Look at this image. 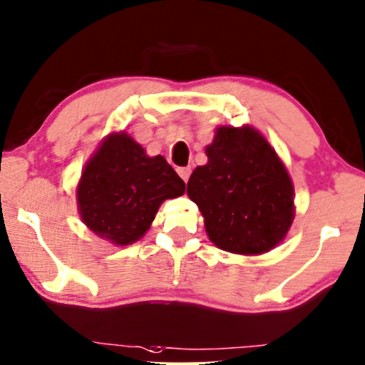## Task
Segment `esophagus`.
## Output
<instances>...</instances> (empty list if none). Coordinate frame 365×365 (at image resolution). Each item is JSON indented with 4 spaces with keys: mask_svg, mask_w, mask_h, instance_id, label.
I'll list each match as a JSON object with an SVG mask.
<instances>
[{
    "mask_svg": "<svg viewBox=\"0 0 365 365\" xmlns=\"http://www.w3.org/2000/svg\"><path fill=\"white\" fill-rule=\"evenodd\" d=\"M178 174L181 176V179L184 182L189 181V176H191V168H179Z\"/></svg>",
    "mask_w": 365,
    "mask_h": 365,
    "instance_id": "1",
    "label": "esophagus"
}]
</instances>
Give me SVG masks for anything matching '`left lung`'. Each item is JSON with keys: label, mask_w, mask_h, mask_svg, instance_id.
Returning <instances> with one entry per match:
<instances>
[{"label": "left lung", "mask_w": 365, "mask_h": 365, "mask_svg": "<svg viewBox=\"0 0 365 365\" xmlns=\"http://www.w3.org/2000/svg\"><path fill=\"white\" fill-rule=\"evenodd\" d=\"M207 164L194 169L187 196L205 216L217 248L238 255L269 252L293 221V184L267 139L252 127H217Z\"/></svg>", "instance_id": "left-lung-1"}]
</instances>
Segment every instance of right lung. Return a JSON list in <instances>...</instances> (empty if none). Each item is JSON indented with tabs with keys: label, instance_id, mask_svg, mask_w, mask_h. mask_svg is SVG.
I'll list each match as a JSON object with an SVG mask.
<instances>
[{
	"label": "right lung",
	"instance_id": "obj_1",
	"mask_svg": "<svg viewBox=\"0 0 365 365\" xmlns=\"http://www.w3.org/2000/svg\"><path fill=\"white\" fill-rule=\"evenodd\" d=\"M184 189L163 155L149 158L122 132L108 137L85 165L78 210L93 233L125 246L144 236L160 202L181 196Z\"/></svg>",
	"mask_w": 365,
	"mask_h": 365
}]
</instances>
